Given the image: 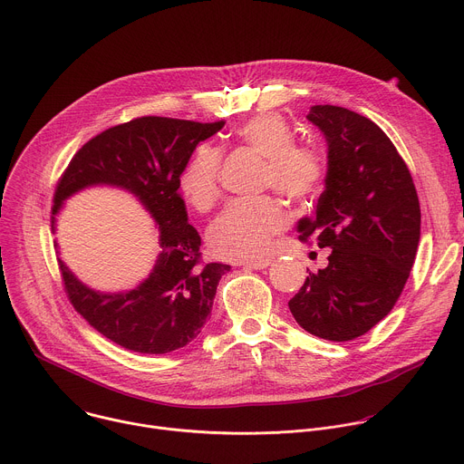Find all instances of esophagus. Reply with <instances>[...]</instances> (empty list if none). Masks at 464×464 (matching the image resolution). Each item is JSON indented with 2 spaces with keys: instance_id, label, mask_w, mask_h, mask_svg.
Wrapping results in <instances>:
<instances>
[{
  "instance_id": "1",
  "label": "esophagus",
  "mask_w": 464,
  "mask_h": 464,
  "mask_svg": "<svg viewBox=\"0 0 464 464\" xmlns=\"http://www.w3.org/2000/svg\"><path fill=\"white\" fill-rule=\"evenodd\" d=\"M271 262H273L271 258H255V260H244L240 264L246 267H251V269H266L271 266Z\"/></svg>"
}]
</instances>
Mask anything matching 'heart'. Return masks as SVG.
Wrapping results in <instances>:
<instances>
[{
	"label": "heart",
	"mask_w": 464,
	"mask_h": 464,
	"mask_svg": "<svg viewBox=\"0 0 464 464\" xmlns=\"http://www.w3.org/2000/svg\"><path fill=\"white\" fill-rule=\"evenodd\" d=\"M237 139L266 157L264 184L273 186L291 200L314 197L325 180L322 153L305 144H296L295 131L276 113L256 115L235 131ZM220 151L209 144L195 150L180 175L184 198L197 211H209L218 195ZM287 226V211L273 197L237 198L213 220L208 244L220 258H253L262 255L273 237Z\"/></svg>",
	"instance_id": "heart-1"
}]
</instances>
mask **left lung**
<instances>
[{
	"instance_id": "obj_1",
	"label": "left lung",
	"mask_w": 464,
	"mask_h": 464,
	"mask_svg": "<svg viewBox=\"0 0 464 464\" xmlns=\"http://www.w3.org/2000/svg\"><path fill=\"white\" fill-rule=\"evenodd\" d=\"M307 119L325 137L327 175L316 217L300 218L296 229L331 255L289 309L307 333L349 342L392 311L409 280L421 237L420 198L405 160L371 119L333 104L311 106Z\"/></svg>"
}]
</instances>
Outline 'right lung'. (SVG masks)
Returning a JSON list of instances; mask_svg holds the SVG:
<instances>
[{"instance_id": "obj_1", "label": "right lung", "mask_w": 464, "mask_h": 464, "mask_svg": "<svg viewBox=\"0 0 464 464\" xmlns=\"http://www.w3.org/2000/svg\"><path fill=\"white\" fill-rule=\"evenodd\" d=\"M222 126V121L202 124L168 117L133 119L88 140L57 184L52 231L64 200L93 186L128 191L159 229L160 253L155 266L128 291L92 289L57 258L73 309L104 338L128 351L168 354L193 342L211 314L220 278L231 269L226 264L198 266L200 235L188 224L179 193L191 153Z\"/></svg>"}]
</instances>
